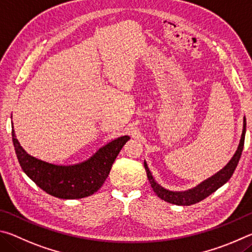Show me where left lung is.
Returning <instances> with one entry per match:
<instances>
[{
	"label": "left lung",
	"instance_id": "left-lung-1",
	"mask_svg": "<svg viewBox=\"0 0 252 252\" xmlns=\"http://www.w3.org/2000/svg\"><path fill=\"white\" fill-rule=\"evenodd\" d=\"M246 117H244V129H242L241 138L239 142V146H238L235 155L232 156L230 161L223 167L222 169H220L217 174L211 176L208 179L204 180V182L197 185L196 187L191 189H188V190L184 191H171L168 189L164 188L160 186L155 179H154L153 175L149 170L147 162L144 161L145 169H146L147 177L149 183H151V186L153 190L155 191L156 195L160 198V199L165 200L169 204H174L177 206H190L193 204H197L201 200H204L205 198L208 197L211 193L215 192L218 188H220L222 185L226 184L235 171L236 167L239 162V159L242 154V149H244V144H245V135H246Z\"/></svg>",
	"mask_w": 252,
	"mask_h": 252
}]
</instances>
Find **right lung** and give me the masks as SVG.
Returning <instances> with one entry per match:
<instances>
[{"label": "right lung", "mask_w": 252, "mask_h": 252, "mask_svg": "<svg viewBox=\"0 0 252 252\" xmlns=\"http://www.w3.org/2000/svg\"><path fill=\"white\" fill-rule=\"evenodd\" d=\"M12 139L20 165L37 186L61 199H79L103 186L110 168L129 136H122L99 148L87 160L75 165H54L31 156L21 146L12 129Z\"/></svg>", "instance_id": "1"}]
</instances>
